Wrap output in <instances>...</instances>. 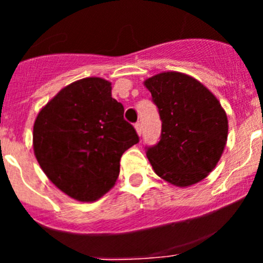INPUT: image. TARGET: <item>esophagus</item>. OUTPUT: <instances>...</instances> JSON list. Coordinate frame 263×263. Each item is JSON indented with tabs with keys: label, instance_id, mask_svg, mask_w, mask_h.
I'll use <instances>...</instances> for the list:
<instances>
[{
	"label": "esophagus",
	"instance_id": "1",
	"mask_svg": "<svg viewBox=\"0 0 263 263\" xmlns=\"http://www.w3.org/2000/svg\"><path fill=\"white\" fill-rule=\"evenodd\" d=\"M134 127H136L137 134H138V136H141V134H142V124H141V122H137V124L134 125Z\"/></svg>",
	"mask_w": 263,
	"mask_h": 263
}]
</instances>
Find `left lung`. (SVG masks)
<instances>
[{"instance_id":"1","label":"left lung","mask_w":263,"mask_h":263,"mask_svg":"<svg viewBox=\"0 0 263 263\" xmlns=\"http://www.w3.org/2000/svg\"><path fill=\"white\" fill-rule=\"evenodd\" d=\"M143 84L162 120L160 141L146 152L154 173L176 187L201 182L227 145L224 108L205 85L182 72H160Z\"/></svg>"}]
</instances>
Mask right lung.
<instances>
[{
  "label": "right lung",
  "instance_id": "right-lung-1",
  "mask_svg": "<svg viewBox=\"0 0 263 263\" xmlns=\"http://www.w3.org/2000/svg\"><path fill=\"white\" fill-rule=\"evenodd\" d=\"M111 97V83L85 78L60 89L39 110L32 147L39 166L60 191L79 201H96L120 174V159L138 143Z\"/></svg>",
  "mask_w": 263,
  "mask_h": 263
}]
</instances>
